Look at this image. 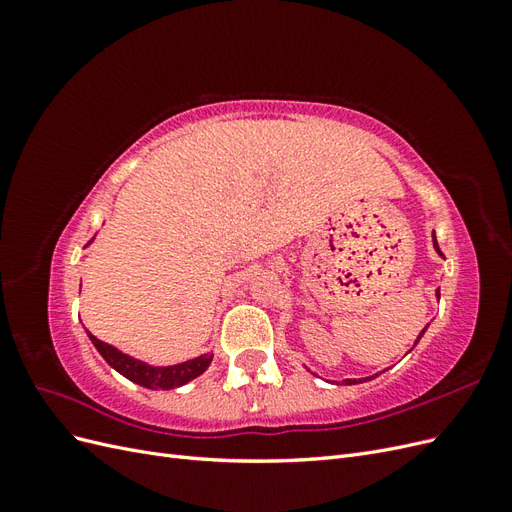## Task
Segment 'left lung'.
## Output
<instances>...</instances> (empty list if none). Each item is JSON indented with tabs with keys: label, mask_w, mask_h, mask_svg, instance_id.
Instances as JSON below:
<instances>
[{
	"label": "left lung",
	"mask_w": 512,
	"mask_h": 512,
	"mask_svg": "<svg viewBox=\"0 0 512 512\" xmlns=\"http://www.w3.org/2000/svg\"><path fill=\"white\" fill-rule=\"evenodd\" d=\"M433 250H436L440 256H444L442 252H440V245H438V241H436V232H433ZM436 297L440 299V290H436ZM427 327H429V324H427ZM427 327L421 331V333H418V337H416V342H414V346L418 344V339H421L423 335H425V331H427ZM378 376V374H376ZM376 376H369V378H361V380H350V378H346L344 380V384H359V382H367V380H371V378H376Z\"/></svg>",
	"instance_id": "8db88e82"
}]
</instances>
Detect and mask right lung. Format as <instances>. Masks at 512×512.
<instances>
[{"mask_svg": "<svg viewBox=\"0 0 512 512\" xmlns=\"http://www.w3.org/2000/svg\"><path fill=\"white\" fill-rule=\"evenodd\" d=\"M89 243H94V239H91ZM87 335L91 339V344H94L96 350L102 354V359L115 371H119L123 378H128L134 384H141V386H145V389H153V391H168V389H177V386L188 384L190 380L203 374V371L213 361V354L207 352V354L196 356V359L183 361L177 365H149L145 361L134 359V356H130L126 352L117 350L111 344L100 342V339L91 335L89 331H87Z\"/></svg>", "mask_w": 512, "mask_h": 512, "instance_id": "add662e5", "label": "right lung"}]
</instances>
